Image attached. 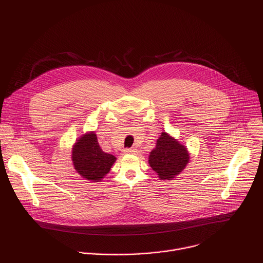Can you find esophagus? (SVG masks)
<instances>
[{
	"mask_svg": "<svg viewBox=\"0 0 263 263\" xmlns=\"http://www.w3.org/2000/svg\"><path fill=\"white\" fill-rule=\"evenodd\" d=\"M125 153H129V154H134L136 152V149L134 147H127L124 149Z\"/></svg>",
	"mask_w": 263,
	"mask_h": 263,
	"instance_id": "1",
	"label": "esophagus"
}]
</instances>
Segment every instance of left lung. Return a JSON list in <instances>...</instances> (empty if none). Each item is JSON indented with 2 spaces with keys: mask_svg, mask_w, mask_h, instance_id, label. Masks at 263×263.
<instances>
[{
  "mask_svg": "<svg viewBox=\"0 0 263 263\" xmlns=\"http://www.w3.org/2000/svg\"><path fill=\"white\" fill-rule=\"evenodd\" d=\"M190 155L184 145L165 132L157 139L156 147L149 153L148 163L162 180H171L189 163Z\"/></svg>",
  "mask_w": 263,
  "mask_h": 263,
  "instance_id": "obj_1",
  "label": "left lung"
}]
</instances>
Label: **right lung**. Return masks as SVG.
I'll return each mask as SVG.
<instances>
[{
    "mask_svg": "<svg viewBox=\"0 0 263 263\" xmlns=\"http://www.w3.org/2000/svg\"><path fill=\"white\" fill-rule=\"evenodd\" d=\"M71 159L74 170L83 178L99 182L109 173L117 158L102 151L97 135L91 132L74 143Z\"/></svg>",
    "mask_w": 263,
    "mask_h": 263,
    "instance_id": "obj_1",
    "label": "right lung"
}]
</instances>
